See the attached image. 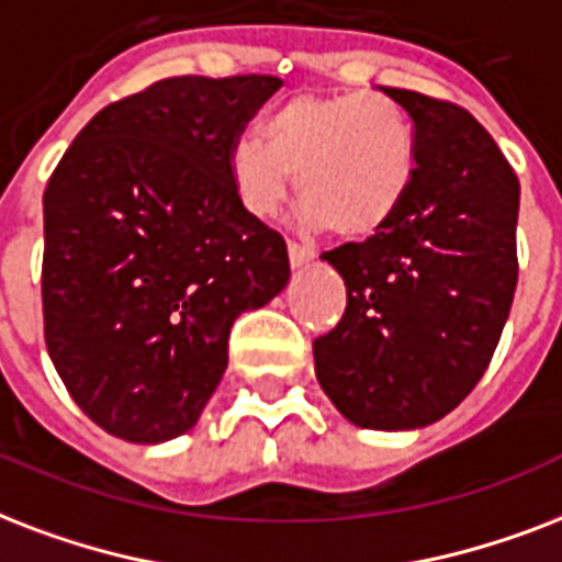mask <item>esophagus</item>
I'll list each match as a JSON object with an SVG mask.
<instances>
[{"label": "esophagus", "mask_w": 562, "mask_h": 562, "mask_svg": "<svg viewBox=\"0 0 562 562\" xmlns=\"http://www.w3.org/2000/svg\"><path fill=\"white\" fill-rule=\"evenodd\" d=\"M286 255H290V263H293V267H304V263H311V260L316 258V249H313V246H304V243L290 240Z\"/></svg>", "instance_id": "esophagus-1"}]
</instances>
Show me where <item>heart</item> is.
I'll use <instances>...</instances> for the list:
<instances>
[{"instance_id":"b5f03b06","label":"heart","mask_w":562,"mask_h":562,"mask_svg":"<svg viewBox=\"0 0 562 562\" xmlns=\"http://www.w3.org/2000/svg\"><path fill=\"white\" fill-rule=\"evenodd\" d=\"M416 143L384 95H299L232 146L228 176L251 216H272L295 190L307 220L360 240L393 220L411 190Z\"/></svg>"}]
</instances>
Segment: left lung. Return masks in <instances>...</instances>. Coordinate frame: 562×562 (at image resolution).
I'll return each mask as SVG.
<instances>
[{
    "label": "left lung",
    "instance_id": "1",
    "mask_svg": "<svg viewBox=\"0 0 562 562\" xmlns=\"http://www.w3.org/2000/svg\"><path fill=\"white\" fill-rule=\"evenodd\" d=\"M381 90L411 116L416 169L381 232L322 255L346 281V313L313 358L346 419L411 430L454 411L502 340L519 278V178L467 108Z\"/></svg>",
    "mask_w": 562,
    "mask_h": 562
}]
</instances>
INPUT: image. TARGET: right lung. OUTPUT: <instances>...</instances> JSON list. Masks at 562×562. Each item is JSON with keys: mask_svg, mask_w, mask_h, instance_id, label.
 Masks as SVG:
<instances>
[{"mask_svg": "<svg viewBox=\"0 0 562 562\" xmlns=\"http://www.w3.org/2000/svg\"><path fill=\"white\" fill-rule=\"evenodd\" d=\"M276 76L155 81L78 132L43 193V337L90 419L181 437L228 367L243 311L290 281L286 243L234 193L228 155Z\"/></svg>", "mask_w": 562, "mask_h": 562, "instance_id": "add662e5", "label": "right lung"}]
</instances>
